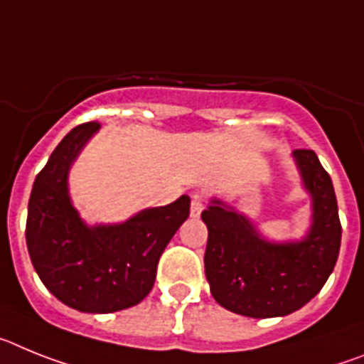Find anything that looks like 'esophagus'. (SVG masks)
Masks as SVG:
<instances>
[{
	"instance_id": "obj_1",
	"label": "esophagus",
	"mask_w": 364,
	"mask_h": 364,
	"mask_svg": "<svg viewBox=\"0 0 364 364\" xmlns=\"http://www.w3.org/2000/svg\"><path fill=\"white\" fill-rule=\"evenodd\" d=\"M201 213H203V200H201V196L196 194L191 203V218H200Z\"/></svg>"
}]
</instances>
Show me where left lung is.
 <instances>
[{
	"instance_id": "1",
	"label": "left lung",
	"mask_w": 364,
	"mask_h": 364,
	"mask_svg": "<svg viewBox=\"0 0 364 364\" xmlns=\"http://www.w3.org/2000/svg\"><path fill=\"white\" fill-rule=\"evenodd\" d=\"M309 198V225L300 238L271 240L235 205L213 196L201 220L208 229L205 277L214 300L252 318L286 317L314 299L341 247L333 185L311 150L291 154Z\"/></svg>"
}]
</instances>
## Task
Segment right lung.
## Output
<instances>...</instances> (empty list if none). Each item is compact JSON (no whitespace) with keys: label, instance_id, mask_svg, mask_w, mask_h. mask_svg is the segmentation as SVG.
I'll use <instances>...</instances> for the list:
<instances>
[{"label":"right lung","instance_id":"obj_1","mask_svg":"<svg viewBox=\"0 0 364 364\" xmlns=\"http://www.w3.org/2000/svg\"><path fill=\"white\" fill-rule=\"evenodd\" d=\"M100 129L73 128L36 176L27 214V249L43 286L84 314L139 304L156 282L157 262L191 213V198L148 207L117 223H87L69 192V172Z\"/></svg>","mask_w":364,"mask_h":364}]
</instances>
